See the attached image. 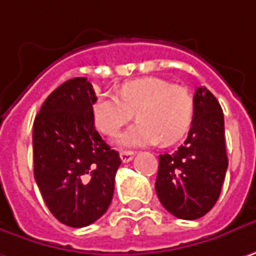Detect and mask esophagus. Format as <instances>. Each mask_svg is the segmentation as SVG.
I'll return each instance as SVG.
<instances>
[{
  "label": "esophagus",
  "instance_id": "34e87169",
  "mask_svg": "<svg viewBox=\"0 0 256 256\" xmlns=\"http://www.w3.org/2000/svg\"><path fill=\"white\" fill-rule=\"evenodd\" d=\"M133 156H134V152H132V150H122L120 152V159H122L123 164L130 162L133 159Z\"/></svg>",
  "mask_w": 256,
  "mask_h": 256
}]
</instances>
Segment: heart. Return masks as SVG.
Here are the masks:
<instances>
[{
    "label": "heart",
    "instance_id": "heart-1",
    "mask_svg": "<svg viewBox=\"0 0 256 256\" xmlns=\"http://www.w3.org/2000/svg\"><path fill=\"white\" fill-rule=\"evenodd\" d=\"M192 114L194 98L188 88L154 76L123 84L120 97L101 94L92 107L96 126L104 134H114L133 116L139 118L118 136L123 146L176 142L187 133Z\"/></svg>",
    "mask_w": 256,
    "mask_h": 256
}]
</instances>
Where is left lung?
<instances>
[{"mask_svg":"<svg viewBox=\"0 0 256 256\" xmlns=\"http://www.w3.org/2000/svg\"><path fill=\"white\" fill-rule=\"evenodd\" d=\"M226 170L223 112L218 98L198 86L186 142L171 155H159L155 182L159 202L175 218H203L218 202Z\"/></svg>","mask_w":256,"mask_h":256,"instance_id":"obj_1","label":"left lung"}]
</instances>
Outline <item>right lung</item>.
Wrapping results in <instances>:
<instances>
[{"mask_svg": "<svg viewBox=\"0 0 256 256\" xmlns=\"http://www.w3.org/2000/svg\"><path fill=\"white\" fill-rule=\"evenodd\" d=\"M96 100L86 78H72L46 98L33 124L34 180L50 213L70 228L107 212L122 164L96 130Z\"/></svg>", "mask_w": 256, "mask_h": 256, "instance_id": "1", "label": "right lung"}]
</instances>
